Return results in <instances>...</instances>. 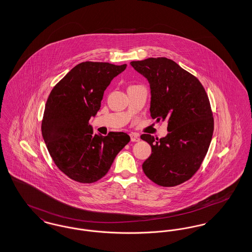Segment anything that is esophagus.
I'll use <instances>...</instances> for the list:
<instances>
[{"mask_svg": "<svg viewBox=\"0 0 252 252\" xmlns=\"http://www.w3.org/2000/svg\"><path fill=\"white\" fill-rule=\"evenodd\" d=\"M130 140H131V142H139L140 141V137L136 133H131L130 134Z\"/></svg>", "mask_w": 252, "mask_h": 252, "instance_id": "1", "label": "esophagus"}]
</instances>
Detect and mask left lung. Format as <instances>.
I'll list each match as a JSON object with an SVG mask.
<instances>
[{
	"mask_svg": "<svg viewBox=\"0 0 252 252\" xmlns=\"http://www.w3.org/2000/svg\"><path fill=\"white\" fill-rule=\"evenodd\" d=\"M130 64L150 84L151 117L168 122L164 138L141 136L152 148L143 163L144 174L159 186L180 185L199 169L212 141L209 97L200 81L173 60L150 58Z\"/></svg>",
	"mask_w": 252,
	"mask_h": 252,
	"instance_id": "left-lung-1",
	"label": "left lung"
}]
</instances>
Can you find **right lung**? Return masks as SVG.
I'll use <instances>...</instances> for the list:
<instances>
[{"label": "right lung", "instance_id": "obj_1", "mask_svg": "<svg viewBox=\"0 0 252 252\" xmlns=\"http://www.w3.org/2000/svg\"><path fill=\"white\" fill-rule=\"evenodd\" d=\"M126 68V64L79 63L49 94L41 122L42 137L55 164L77 182L102 179L130 141L124 132L94 134L89 123L100 109L105 90Z\"/></svg>", "mask_w": 252, "mask_h": 252}]
</instances>
